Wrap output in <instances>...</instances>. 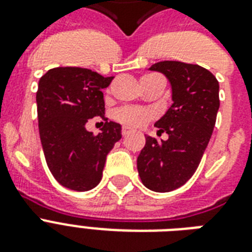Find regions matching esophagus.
<instances>
[{"label":"esophagus","instance_id":"obj_1","mask_svg":"<svg viewBox=\"0 0 252 252\" xmlns=\"http://www.w3.org/2000/svg\"><path fill=\"white\" fill-rule=\"evenodd\" d=\"M129 133H130L129 128H128V126H123V129H122L123 136H126V134H129Z\"/></svg>","mask_w":252,"mask_h":252}]
</instances>
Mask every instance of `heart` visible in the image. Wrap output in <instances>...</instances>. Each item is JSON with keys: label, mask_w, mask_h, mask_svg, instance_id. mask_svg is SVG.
<instances>
[{"label": "heart", "mask_w": 252, "mask_h": 252, "mask_svg": "<svg viewBox=\"0 0 252 252\" xmlns=\"http://www.w3.org/2000/svg\"><path fill=\"white\" fill-rule=\"evenodd\" d=\"M115 120L126 126L138 128L150 120V112L141 107L123 106L114 112Z\"/></svg>", "instance_id": "b5f03b06"}]
</instances>
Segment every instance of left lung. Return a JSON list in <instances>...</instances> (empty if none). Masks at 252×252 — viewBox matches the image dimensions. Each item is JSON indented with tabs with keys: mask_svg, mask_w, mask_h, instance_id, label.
I'll use <instances>...</instances> for the list:
<instances>
[{
	"mask_svg": "<svg viewBox=\"0 0 252 252\" xmlns=\"http://www.w3.org/2000/svg\"><path fill=\"white\" fill-rule=\"evenodd\" d=\"M150 70L163 73L172 89V104L154 126L166 141L146 136L137 157L146 188L168 192L183 186L203 158L220 108L219 81L208 69L180 61H161Z\"/></svg>",
	"mask_w": 252,
	"mask_h": 252,
	"instance_id": "1",
	"label": "left lung"
}]
</instances>
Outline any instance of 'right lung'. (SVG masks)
<instances>
[{"mask_svg":"<svg viewBox=\"0 0 252 252\" xmlns=\"http://www.w3.org/2000/svg\"><path fill=\"white\" fill-rule=\"evenodd\" d=\"M114 77L90 69L53 68L39 81V133L45 161L55 179L73 191H89L102 179L107 154L122 138V126L104 118L103 89ZM106 120L98 135L86 130L89 118Z\"/></svg>","mask_w":252,"mask_h":252,"instance_id":"add662e5","label":"right lung"}]
</instances>
